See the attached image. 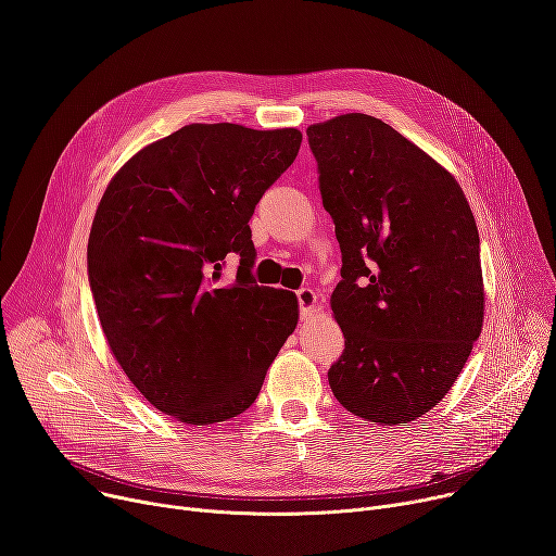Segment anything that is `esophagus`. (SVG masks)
<instances>
[{"label": "esophagus", "instance_id": "obj_1", "mask_svg": "<svg viewBox=\"0 0 556 556\" xmlns=\"http://www.w3.org/2000/svg\"><path fill=\"white\" fill-rule=\"evenodd\" d=\"M298 302H300L302 319H308L311 315H315V311H317V295H315V290H311V288L298 290Z\"/></svg>", "mask_w": 556, "mask_h": 556}]
</instances>
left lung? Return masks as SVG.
Here are the masks:
<instances>
[{"mask_svg": "<svg viewBox=\"0 0 556 556\" xmlns=\"http://www.w3.org/2000/svg\"><path fill=\"white\" fill-rule=\"evenodd\" d=\"M336 223L331 311L344 352L329 369L349 413L410 424L453 388L484 323L480 237L455 175L363 112L306 128Z\"/></svg>", "mask_w": 556, "mask_h": 556, "instance_id": "left-lung-1", "label": "left lung"}]
</instances>
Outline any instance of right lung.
<instances>
[{
    "label": "right lung",
    "mask_w": 556,
    "mask_h": 556,
    "mask_svg": "<svg viewBox=\"0 0 556 556\" xmlns=\"http://www.w3.org/2000/svg\"><path fill=\"white\" fill-rule=\"evenodd\" d=\"M300 143L298 128L189 124L143 146L99 202L87 273L101 329L130 383L175 421L245 413L298 327L295 293L250 275L248 220ZM229 251L242 266L223 285Z\"/></svg>",
    "instance_id": "add662e5"
}]
</instances>
